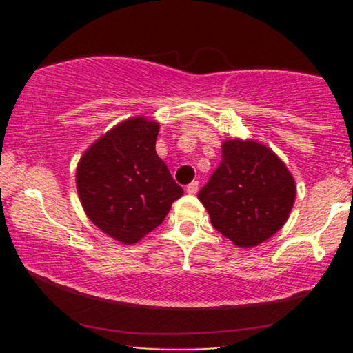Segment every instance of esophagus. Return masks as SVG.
Instances as JSON below:
<instances>
[{
    "mask_svg": "<svg viewBox=\"0 0 353 353\" xmlns=\"http://www.w3.org/2000/svg\"><path fill=\"white\" fill-rule=\"evenodd\" d=\"M186 191L190 192V194H196V192L199 191V181H191L190 185L186 186Z\"/></svg>",
    "mask_w": 353,
    "mask_h": 353,
    "instance_id": "esophagus-1",
    "label": "esophagus"
}]
</instances>
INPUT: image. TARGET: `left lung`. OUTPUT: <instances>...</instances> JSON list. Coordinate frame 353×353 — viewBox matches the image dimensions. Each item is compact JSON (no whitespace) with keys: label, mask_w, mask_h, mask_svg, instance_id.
<instances>
[{"label":"left lung","mask_w":353,"mask_h":353,"mask_svg":"<svg viewBox=\"0 0 353 353\" xmlns=\"http://www.w3.org/2000/svg\"><path fill=\"white\" fill-rule=\"evenodd\" d=\"M212 226L238 245L254 248L286 223L296 183L276 154L248 139L221 146V162L199 191Z\"/></svg>","instance_id":"left-lung-1"}]
</instances>
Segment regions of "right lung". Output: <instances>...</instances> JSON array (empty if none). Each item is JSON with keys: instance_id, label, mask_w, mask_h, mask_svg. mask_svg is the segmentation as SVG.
<instances>
[{"instance_id": "obj_1", "label": "right lung", "mask_w": 353, "mask_h": 353, "mask_svg": "<svg viewBox=\"0 0 353 353\" xmlns=\"http://www.w3.org/2000/svg\"><path fill=\"white\" fill-rule=\"evenodd\" d=\"M159 123L125 120L80 159L77 190L88 219L110 238L138 243L183 194L156 152Z\"/></svg>"}]
</instances>
